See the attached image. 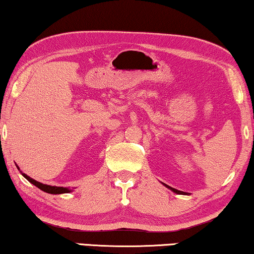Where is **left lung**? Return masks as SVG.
I'll use <instances>...</instances> for the list:
<instances>
[{
  "label": "left lung",
  "mask_w": 254,
  "mask_h": 254,
  "mask_svg": "<svg viewBox=\"0 0 254 254\" xmlns=\"http://www.w3.org/2000/svg\"><path fill=\"white\" fill-rule=\"evenodd\" d=\"M163 185H165L166 187H168V189L171 190H173V192H175L176 194H184V192H182V190H176V189H173V187L168 186V185H166V184H163Z\"/></svg>",
  "instance_id": "1"
}]
</instances>
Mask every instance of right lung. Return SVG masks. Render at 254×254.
Masks as SVG:
<instances>
[{
  "instance_id": "obj_1",
  "label": "right lung",
  "mask_w": 254,
  "mask_h": 254,
  "mask_svg": "<svg viewBox=\"0 0 254 254\" xmlns=\"http://www.w3.org/2000/svg\"><path fill=\"white\" fill-rule=\"evenodd\" d=\"M17 166V165H15ZM17 168L19 169V167L17 166ZM20 170V169H19ZM21 173V171H20ZM21 175L23 177H25L27 181L28 182H30L32 183L33 185H35L36 187H38V189L40 190H44V192H46V193H50V194H64V193H69V192H71V190H69L68 187H58V186H51V185H46V184H42V183H40V182H37V181H35V179H33V178H30L29 176H27L26 174H23V173H21Z\"/></svg>"
}]
</instances>
